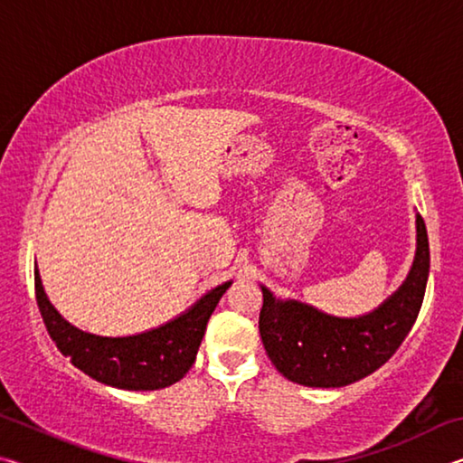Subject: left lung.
<instances>
[{
    "mask_svg": "<svg viewBox=\"0 0 463 463\" xmlns=\"http://www.w3.org/2000/svg\"><path fill=\"white\" fill-rule=\"evenodd\" d=\"M429 237L417 214V257L409 278L378 310L336 318L307 304L279 302L263 289L260 333L276 370L310 388H341L373 373L396 354L414 325L429 278Z\"/></svg>",
    "mask_w": 463,
    "mask_h": 463,
    "instance_id": "1",
    "label": "left lung"
}]
</instances>
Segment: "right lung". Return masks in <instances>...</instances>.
<instances>
[{"instance_id":"1","label":"right lung","mask_w":463,"mask_h":463,"mask_svg":"<svg viewBox=\"0 0 463 463\" xmlns=\"http://www.w3.org/2000/svg\"><path fill=\"white\" fill-rule=\"evenodd\" d=\"M229 286L231 281L214 288L185 315L155 331L112 339L69 325L49 302L38 269L34 271L38 310L61 354L90 378L122 390H159L182 380L195 362L208 318Z\"/></svg>"}]
</instances>
